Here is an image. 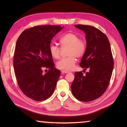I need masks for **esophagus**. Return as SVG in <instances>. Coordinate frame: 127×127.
Segmentation results:
<instances>
[{"instance_id": "esophagus-1", "label": "esophagus", "mask_w": 127, "mask_h": 127, "mask_svg": "<svg viewBox=\"0 0 127 127\" xmlns=\"http://www.w3.org/2000/svg\"><path fill=\"white\" fill-rule=\"evenodd\" d=\"M62 71V74H64V73H65V74H67V73H69V72H70V71H66V70H62L61 71Z\"/></svg>"}]
</instances>
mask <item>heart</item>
<instances>
[{"instance_id": "1", "label": "heart", "mask_w": 127, "mask_h": 127, "mask_svg": "<svg viewBox=\"0 0 127 127\" xmlns=\"http://www.w3.org/2000/svg\"><path fill=\"white\" fill-rule=\"evenodd\" d=\"M62 48L68 47L67 56L57 63V66L59 69L70 70L74 68L76 62V57L79 58L84 55L86 50V44L84 40L80 39L79 35L72 33L63 35L59 39ZM61 49L57 45L51 44L49 46L50 55L55 59L60 57Z\"/></svg>"}]
</instances>
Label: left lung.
Listing matches in <instances>:
<instances>
[{"mask_svg":"<svg viewBox=\"0 0 127 127\" xmlns=\"http://www.w3.org/2000/svg\"><path fill=\"white\" fill-rule=\"evenodd\" d=\"M75 26L86 34L87 47L80 65L89 71L85 75L82 71L75 72L71 92L80 101H93L104 94L111 79L114 63L110 44L106 35L94 27Z\"/></svg>","mask_w":127,"mask_h":127,"instance_id":"left-lung-1","label":"left lung"}]
</instances>
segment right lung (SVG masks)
I'll use <instances>...</instances> for the list:
<instances>
[{
    "mask_svg": "<svg viewBox=\"0 0 127 127\" xmlns=\"http://www.w3.org/2000/svg\"><path fill=\"white\" fill-rule=\"evenodd\" d=\"M62 28L59 25L34 27L24 31L16 42L13 58L16 80L25 95L34 100L49 98L60 77L61 71L54 67L49 46Z\"/></svg>",
    "mask_w": 127,
    "mask_h": 127,
    "instance_id": "obj_1",
    "label": "right lung"
}]
</instances>
